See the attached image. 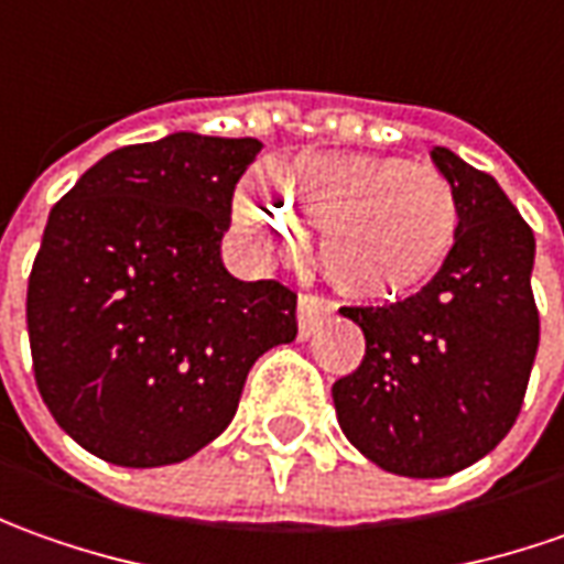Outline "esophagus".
<instances>
[{"instance_id": "obj_1", "label": "esophagus", "mask_w": 564, "mask_h": 564, "mask_svg": "<svg viewBox=\"0 0 564 564\" xmlns=\"http://www.w3.org/2000/svg\"><path fill=\"white\" fill-rule=\"evenodd\" d=\"M334 312V302L318 300V296H300V305H296V321H300V340H308L312 330L318 327V321L324 315Z\"/></svg>"}]
</instances>
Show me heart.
<instances>
[{"instance_id":"b5f03b06","label":"heart","mask_w":564,"mask_h":564,"mask_svg":"<svg viewBox=\"0 0 564 564\" xmlns=\"http://www.w3.org/2000/svg\"><path fill=\"white\" fill-rule=\"evenodd\" d=\"M274 189L243 186L234 221L249 243L286 256L318 230L321 264L356 300H397L446 264L458 199L434 165L368 152H305L271 171Z\"/></svg>"}]
</instances>
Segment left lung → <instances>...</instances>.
Returning <instances> with one entry per match:
<instances>
[{"label": "left lung", "instance_id": "8db88e82", "mask_svg": "<svg viewBox=\"0 0 564 564\" xmlns=\"http://www.w3.org/2000/svg\"><path fill=\"white\" fill-rule=\"evenodd\" d=\"M431 159L456 189V246L415 296L343 308L365 334V359L330 390L346 440L402 477H449L496 449L540 343L534 230L490 174L446 147Z\"/></svg>", "mask_w": 564, "mask_h": 564}]
</instances>
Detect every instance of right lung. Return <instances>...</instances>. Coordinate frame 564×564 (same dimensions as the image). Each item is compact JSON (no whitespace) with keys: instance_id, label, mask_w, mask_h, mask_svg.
I'll use <instances>...</instances> for the list:
<instances>
[{"instance_id":"1","label":"right lung","mask_w":564,"mask_h":564,"mask_svg":"<svg viewBox=\"0 0 564 564\" xmlns=\"http://www.w3.org/2000/svg\"><path fill=\"white\" fill-rule=\"evenodd\" d=\"M259 149L174 130L108 152L50 212L28 283L33 375L93 456H196L234 421L256 359L296 340V296L221 262L234 186Z\"/></svg>"}]
</instances>
